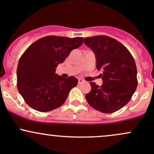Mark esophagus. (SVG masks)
Instances as JSON below:
<instances>
[{
	"label": "esophagus",
	"instance_id": "esophagus-1",
	"mask_svg": "<svg viewBox=\"0 0 154 154\" xmlns=\"http://www.w3.org/2000/svg\"><path fill=\"white\" fill-rule=\"evenodd\" d=\"M84 81L83 80V79H79V84H82V83H84Z\"/></svg>",
	"mask_w": 154,
	"mask_h": 154
}]
</instances>
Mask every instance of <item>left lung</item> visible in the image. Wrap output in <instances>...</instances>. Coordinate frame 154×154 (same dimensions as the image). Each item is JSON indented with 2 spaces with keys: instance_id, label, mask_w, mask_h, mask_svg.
Masks as SVG:
<instances>
[{
  "instance_id": "obj_1",
  "label": "left lung",
  "mask_w": 154,
  "mask_h": 154,
  "mask_svg": "<svg viewBox=\"0 0 154 154\" xmlns=\"http://www.w3.org/2000/svg\"><path fill=\"white\" fill-rule=\"evenodd\" d=\"M93 51L96 68L103 84L90 82L91 91L85 95L90 106L103 113H112L123 108L131 98L137 87V67L128 49L113 38L105 35L84 38Z\"/></svg>"
}]
</instances>
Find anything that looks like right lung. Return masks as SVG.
I'll list each match as a JSON object with an SVG mask.
<instances>
[{"mask_svg": "<svg viewBox=\"0 0 154 154\" xmlns=\"http://www.w3.org/2000/svg\"><path fill=\"white\" fill-rule=\"evenodd\" d=\"M82 42V37L47 36L25 51L17 65V90L29 106L46 112L65 102L70 91L77 85L78 79L57 75L56 67Z\"/></svg>", "mask_w": 154, "mask_h": 154, "instance_id": "add662e5", "label": "right lung"}]
</instances>
